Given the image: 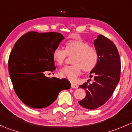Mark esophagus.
I'll use <instances>...</instances> for the list:
<instances>
[{"instance_id": "1", "label": "esophagus", "mask_w": 132, "mask_h": 132, "mask_svg": "<svg viewBox=\"0 0 132 132\" xmlns=\"http://www.w3.org/2000/svg\"><path fill=\"white\" fill-rule=\"evenodd\" d=\"M71 87H72V88H75V89H77L78 88V85L77 84L75 83H73V82H71Z\"/></svg>"}]
</instances>
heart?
I'll return each instance as SVG.
<instances>
[{
	"mask_svg": "<svg viewBox=\"0 0 132 132\" xmlns=\"http://www.w3.org/2000/svg\"><path fill=\"white\" fill-rule=\"evenodd\" d=\"M68 55L73 57L71 63L73 65L64 67L60 70L59 75L71 81L77 79L82 69L84 72H90L94 70L99 59L96 49L80 38L68 41L65 44V50L57 48L53 52V59L59 66L64 64Z\"/></svg>",
	"mask_w": 132,
	"mask_h": 132,
	"instance_id": "b5f03b06",
	"label": "heart"
}]
</instances>
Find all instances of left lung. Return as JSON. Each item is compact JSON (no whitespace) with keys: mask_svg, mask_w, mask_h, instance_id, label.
<instances>
[{"mask_svg":"<svg viewBox=\"0 0 132 132\" xmlns=\"http://www.w3.org/2000/svg\"><path fill=\"white\" fill-rule=\"evenodd\" d=\"M94 45L99 55L96 66L90 72L94 82L89 84L85 82L79 86L86 90V96L78 103L89 110L97 109L107 102L119 82L121 74L120 57L114 43L100 34Z\"/></svg>","mask_w":132,"mask_h":132,"instance_id":"left-lung-1","label":"left lung"}]
</instances>
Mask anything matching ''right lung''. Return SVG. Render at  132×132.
<instances>
[{
  "label": "right lung",
  "instance_id": "right-lung-1",
  "mask_svg": "<svg viewBox=\"0 0 132 132\" xmlns=\"http://www.w3.org/2000/svg\"><path fill=\"white\" fill-rule=\"evenodd\" d=\"M63 36L59 32H29L18 39L9 55L8 70L14 91L28 107L43 109L51 105L70 82L63 78H49L55 70L53 52Z\"/></svg>",
  "mask_w": 132,
  "mask_h": 132
}]
</instances>
